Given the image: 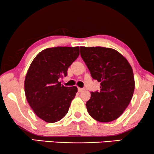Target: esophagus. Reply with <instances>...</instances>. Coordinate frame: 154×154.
Masks as SVG:
<instances>
[{"label":"esophagus","instance_id":"1","mask_svg":"<svg viewBox=\"0 0 154 154\" xmlns=\"http://www.w3.org/2000/svg\"><path fill=\"white\" fill-rule=\"evenodd\" d=\"M84 90H85V89H83V88H78V91L79 92H82V91H83Z\"/></svg>","mask_w":154,"mask_h":154}]
</instances>
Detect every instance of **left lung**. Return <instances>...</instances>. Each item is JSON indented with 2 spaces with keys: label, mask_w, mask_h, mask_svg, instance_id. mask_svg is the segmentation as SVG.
Listing matches in <instances>:
<instances>
[{
  "label": "left lung",
  "mask_w": 154,
  "mask_h": 154,
  "mask_svg": "<svg viewBox=\"0 0 154 154\" xmlns=\"http://www.w3.org/2000/svg\"><path fill=\"white\" fill-rule=\"evenodd\" d=\"M80 54L100 91L91 93L87 112L100 122H109L123 114L133 97L135 83L132 68L116 50L103 47H80Z\"/></svg>",
  "instance_id": "left-lung-1"
}]
</instances>
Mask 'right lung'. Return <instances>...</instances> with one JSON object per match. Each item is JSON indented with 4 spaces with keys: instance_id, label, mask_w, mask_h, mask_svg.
<instances>
[{
    "instance_id": "add662e5",
    "label": "right lung",
    "mask_w": 154,
    "mask_h": 154,
    "mask_svg": "<svg viewBox=\"0 0 154 154\" xmlns=\"http://www.w3.org/2000/svg\"><path fill=\"white\" fill-rule=\"evenodd\" d=\"M79 47H56L42 50L32 60L25 79V93L35 114L45 122L61 120L69 110L77 87L61 85L68 67L78 57Z\"/></svg>"
}]
</instances>
